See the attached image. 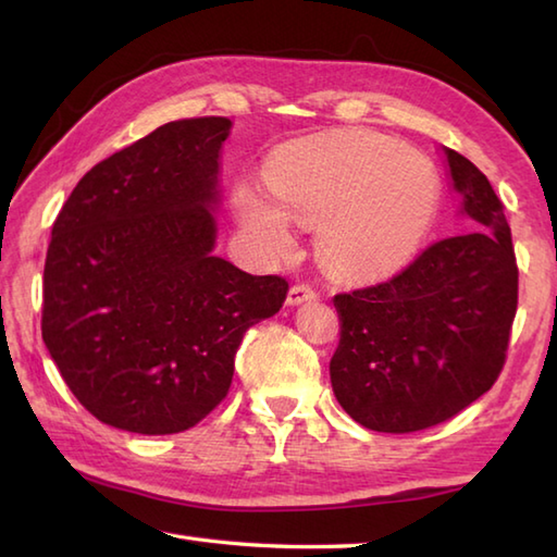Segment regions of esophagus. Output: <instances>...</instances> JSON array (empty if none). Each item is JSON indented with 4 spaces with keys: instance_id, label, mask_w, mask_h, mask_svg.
Returning <instances> with one entry per match:
<instances>
[{
    "instance_id": "34e87169",
    "label": "esophagus",
    "mask_w": 557,
    "mask_h": 557,
    "mask_svg": "<svg viewBox=\"0 0 557 557\" xmlns=\"http://www.w3.org/2000/svg\"><path fill=\"white\" fill-rule=\"evenodd\" d=\"M313 299H318V292L311 285H294L287 294L289 306H299L304 301H313Z\"/></svg>"
}]
</instances>
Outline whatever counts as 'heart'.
I'll use <instances>...</instances> for the list:
<instances>
[{
	"mask_svg": "<svg viewBox=\"0 0 557 557\" xmlns=\"http://www.w3.org/2000/svg\"><path fill=\"white\" fill-rule=\"evenodd\" d=\"M265 182L275 203L251 184L236 186L244 227L272 253L294 244L287 216L318 230V256L349 280L385 277L407 265L441 206L433 162L371 132L294 144L270 162Z\"/></svg>",
	"mask_w": 557,
	"mask_h": 557,
	"instance_id": "1",
	"label": "heart"
}]
</instances>
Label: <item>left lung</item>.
Listing matches in <instances>:
<instances>
[{
	"label": "left lung",
	"mask_w": 557,
	"mask_h": 557,
	"mask_svg": "<svg viewBox=\"0 0 557 557\" xmlns=\"http://www.w3.org/2000/svg\"><path fill=\"white\" fill-rule=\"evenodd\" d=\"M479 230L431 244L387 282L335 294V397L377 433H413L488 393L507 359L519 270L505 206L474 162L445 148Z\"/></svg>",
	"instance_id": "1"
}]
</instances>
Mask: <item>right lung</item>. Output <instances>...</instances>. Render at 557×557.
Instances as JSON below:
<instances>
[{
  "mask_svg": "<svg viewBox=\"0 0 557 557\" xmlns=\"http://www.w3.org/2000/svg\"><path fill=\"white\" fill-rule=\"evenodd\" d=\"M232 122H170L83 174L52 224L42 339L98 421L170 435L227 397L248 327L289 282L212 256L218 160Z\"/></svg>",
  "mask_w": 557,
  "mask_h": 557,
  "instance_id": "obj_1",
  "label": "right lung"
}]
</instances>
